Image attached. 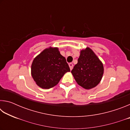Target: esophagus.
Masks as SVG:
<instances>
[{"label":"esophagus","instance_id":"1","mask_svg":"<svg viewBox=\"0 0 130 130\" xmlns=\"http://www.w3.org/2000/svg\"><path fill=\"white\" fill-rule=\"evenodd\" d=\"M69 67H70V70H72V69H73V63H69Z\"/></svg>","mask_w":130,"mask_h":130}]
</instances>
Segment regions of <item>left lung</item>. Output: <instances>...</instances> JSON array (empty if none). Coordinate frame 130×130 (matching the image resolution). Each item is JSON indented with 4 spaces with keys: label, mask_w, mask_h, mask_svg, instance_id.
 <instances>
[{
    "label": "left lung",
    "mask_w": 130,
    "mask_h": 130,
    "mask_svg": "<svg viewBox=\"0 0 130 130\" xmlns=\"http://www.w3.org/2000/svg\"><path fill=\"white\" fill-rule=\"evenodd\" d=\"M71 72L79 85L90 89L100 82L104 73V67L102 61L92 50L87 47L81 50L78 62Z\"/></svg>",
    "instance_id": "1"
}]
</instances>
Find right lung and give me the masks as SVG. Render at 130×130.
I'll return each mask as SVG.
<instances>
[{
    "label": "right lung",
    "mask_w": 130,
    "mask_h": 130,
    "mask_svg": "<svg viewBox=\"0 0 130 130\" xmlns=\"http://www.w3.org/2000/svg\"><path fill=\"white\" fill-rule=\"evenodd\" d=\"M31 70L37 85L49 89L56 85L65 73L70 72V68L58 48L50 47L34 59Z\"/></svg>",
    "instance_id": "obj_1"
}]
</instances>
